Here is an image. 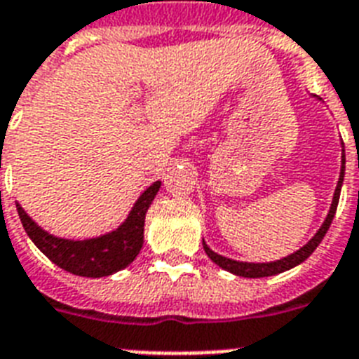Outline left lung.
I'll use <instances>...</instances> for the list:
<instances>
[{"label": "left lung", "mask_w": 359, "mask_h": 359, "mask_svg": "<svg viewBox=\"0 0 359 359\" xmlns=\"http://www.w3.org/2000/svg\"><path fill=\"white\" fill-rule=\"evenodd\" d=\"M343 180H344V149H343V159H341V176H339L337 187H335V193H333V200H332V208H330V213H327L326 221L322 223V226L318 229L313 238H311L307 243H305L299 251L292 252V255H288V257L280 258V260H275V262H264V264H255V262H238V260H232V258L221 257L217 252H213L210 247L205 245L204 241V251L205 255L213 260V262L217 264L219 268L226 269L230 273L240 275V277H251V279H258V277H269V275H277L283 273L286 269L294 268V266H298L304 260L313 255L318 243L324 240V236H326L327 229H330V224H332L333 217H335V211H337V204H339V194H341V187H343Z\"/></svg>", "instance_id": "1"}]
</instances>
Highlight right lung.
<instances>
[{"instance_id":"add662e5","label":"right lung","mask_w":359,"mask_h":359,"mask_svg":"<svg viewBox=\"0 0 359 359\" xmlns=\"http://www.w3.org/2000/svg\"><path fill=\"white\" fill-rule=\"evenodd\" d=\"M159 187L161 182H155L140 194L129 217L125 219V223L119 224V229L91 240L74 241L55 238L41 229L20 204H16V210L27 236L55 266L80 277H107L127 268L140 252L144 243L146 213Z\"/></svg>"}]
</instances>
